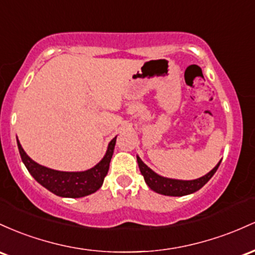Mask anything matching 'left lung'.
Wrapping results in <instances>:
<instances>
[{
	"label": "left lung",
	"instance_id": "8db88e82",
	"mask_svg": "<svg viewBox=\"0 0 255 255\" xmlns=\"http://www.w3.org/2000/svg\"><path fill=\"white\" fill-rule=\"evenodd\" d=\"M137 162H138L139 171H141L142 176L144 177V181L148 184V187L151 190H154L155 193L162 194V195L167 196H183L188 195V194H193L201 189L202 187L212 178V176L216 173V171L218 170L219 164L213 168L211 172L205 174L201 178L194 179V181H178V179H171V178H165V177L159 176L154 171H151L144 162L139 159V156H137Z\"/></svg>",
	"mask_w": 255,
	"mask_h": 255
}]
</instances>
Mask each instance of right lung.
Instances as JSON below:
<instances>
[{"label":"right lung","instance_id":"1","mask_svg":"<svg viewBox=\"0 0 255 255\" xmlns=\"http://www.w3.org/2000/svg\"><path fill=\"white\" fill-rule=\"evenodd\" d=\"M116 141L117 137H114L108 144L107 153L104 159L90 170L84 171V172H62V171L44 167L28 158L27 154L22 149L21 144L16 139L20 156L31 176L51 193L62 197H83L95 193L101 188L108 168H110Z\"/></svg>","mask_w":255,"mask_h":255}]
</instances>
